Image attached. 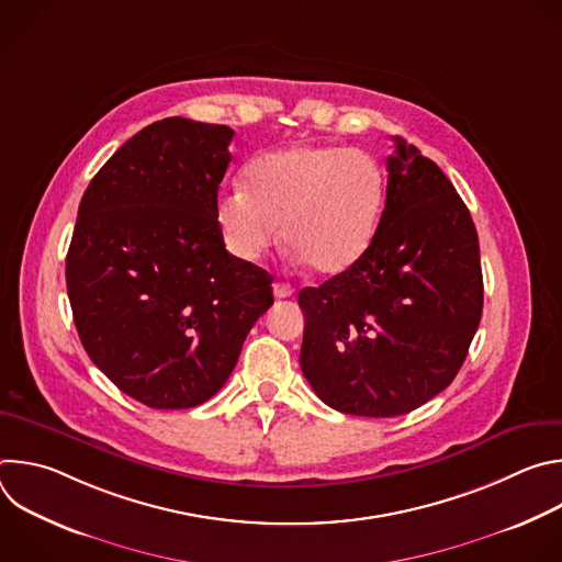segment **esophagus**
I'll return each mask as SVG.
<instances>
[{
  "label": "esophagus",
  "instance_id": "1",
  "mask_svg": "<svg viewBox=\"0 0 562 562\" xmlns=\"http://www.w3.org/2000/svg\"><path fill=\"white\" fill-rule=\"evenodd\" d=\"M273 295L276 297H291L293 295V286L286 282H273Z\"/></svg>",
  "mask_w": 562,
  "mask_h": 562
}]
</instances>
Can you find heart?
<instances>
[{"instance_id":"obj_1","label":"heart","mask_w":562,"mask_h":562,"mask_svg":"<svg viewBox=\"0 0 562 562\" xmlns=\"http://www.w3.org/2000/svg\"><path fill=\"white\" fill-rule=\"evenodd\" d=\"M384 202V176L362 150L293 144L256 157L245 191H224L215 220L226 249L258 260L282 239L319 276L351 269L369 249Z\"/></svg>"}]
</instances>
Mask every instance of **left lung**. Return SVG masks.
<instances>
[{"label": "left lung", "mask_w": 562, "mask_h": 562, "mask_svg": "<svg viewBox=\"0 0 562 562\" xmlns=\"http://www.w3.org/2000/svg\"><path fill=\"white\" fill-rule=\"evenodd\" d=\"M386 202L364 256L300 291V367L317 397L364 418L403 416L451 384L483 315L469 209L414 144L393 137Z\"/></svg>", "instance_id": "8db88e82"}]
</instances>
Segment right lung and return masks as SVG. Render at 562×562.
I'll return each instance as SVG.
<instances>
[{
	"instance_id": "1",
	"label": "right lung",
	"mask_w": 562,
	"mask_h": 562,
	"mask_svg": "<svg viewBox=\"0 0 562 562\" xmlns=\"http://www.w3.org/2000/svg\"><path fill=\"white\" fill-rule=\"evenodd\" d=\"M233 128L148 124L91 180L66 256L75 329L95 367L150 409H191L228 380L273 304V278L224 249L217 187Z\"/></svg>"
}]
</instances>
